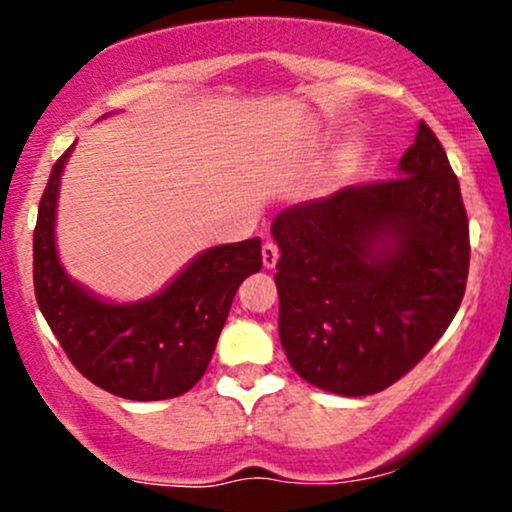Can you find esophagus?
Wrapping results in <instances>:
<instances>
[{
  "label": "esophagus",
  "instance_id": "obj_1",
  "mask_svg": "<svg viewBox=\"0 0 512 512\" xmlns=\"http://www.w3.org/2000/svg\"><path fill=\"white\" fill-rule=\"evenodd\" d=\"M276 262H279V248H276V243H272V240H267V243L262 245L264 269H274Z\"/></svg>",
  "mask_w": 512,
  "mask_h": 512
}]
</instances>
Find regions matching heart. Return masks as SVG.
Listing matches in <instances>:
<instances>
[{
  "label": "heart",
  "instance_id": "heart-1",
  "mask_svg": "<svg viewBox=\"0 0 512 512\" xmlns=\"http://www.w3.org/2000/svg\"><path fill=\"white\" fill-rule=\"evenodd\" d=\"M361 158H363V144L358 142V139H354V142L346 144L342 154H339L334 175H337V178H346V175H351L358 168V163H361Z\"/></svg>",
  "mask_w": 512,
  "mask_h": 512
}]
</instances>
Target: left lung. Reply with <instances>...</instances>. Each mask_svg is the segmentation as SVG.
Instances as JSON below:
<instances>
[{
    "label": "left lung",
    "instance_id": "left-lung-1",
    "mask_svg": "<svg viewBox=\"0 0 512 512\" xmlns=\"http://www.w3.org/2000/svg\"><path fill=\"white\" fill-rule=\"evenodd\" d=\"M397 175L272 221L281 346L303 380L334 395L397 383L443 337L467 286L460 182L426 122Z\"/></svg>",
    "mask_w": 512,
    "mask_h": 512
}]
</instances>
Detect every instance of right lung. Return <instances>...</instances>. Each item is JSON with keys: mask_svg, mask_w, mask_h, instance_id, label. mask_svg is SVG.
<instances>
[{"mask_svg": "<svg viewBox=\"0 0 512 512\" xmlns=\"http://www.w3.org/2000/svg\"><path fill=\"white\" fill-rule=\"evenodd\" d=\"M74 144L52 168L33 233L40 313L84 378L134 402L185 395L197 385L245 276L262 269L260 238L209 248L154 296L113 303L74 281L57 255V197Z\"/></svg>", "mask_w": 512, "mask_h": 512, "instance_id": "obj_1", "label": "right lung"}]
</instances>
